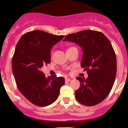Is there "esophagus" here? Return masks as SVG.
Returning <instances> with one entry per match:
<instances>
[{
    "label": "esophagus",
    "mask_w": 128,
    "mask_h": 128,
    "mask_svg": "<svg viewBox=\"0 0 128 128\" xmlns=\"http://www.w3.org/2000/svg\"><path fill=\"white\" fill-rule=\"evenodd\" d=\"M70 81V79H68V78H66V79H65V82H68Z\"/></svg>",
    "instance_id": "obj_1"
}]
</instances>
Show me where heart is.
<instances>
[{"label": "heart", "instance_id": "1", "mask_svg": "<svg viewBox=\"0 0 128 128\" xmlns=\"http://www.w3.org/2000/svg\"><path fill=\"white\" fill-rule=\"evenodd\" d=\"M70 48H71V47H70Z\"/></svg>", "mask_w": 128, "mask_h": 128}]
</instances>
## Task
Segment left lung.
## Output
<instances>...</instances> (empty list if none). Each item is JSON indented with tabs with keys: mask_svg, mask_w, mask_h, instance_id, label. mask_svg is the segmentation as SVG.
<instances>
[{
	"mask_svg": "<svg viewBox=\"0 0 128 128\" xmlns=\"http://www.w3.org/2000/svg\"><path fill=\"white\" fill-rule=\"evenodd\" d=\"M63 41L76 43L83 52L81 66L88 76L76 78L80 82L75 92L77 100L87 106L100 103L110 92L117 74L116 56L110 42L103 33L92 30L68 34Z\"/></svg>",
	"mask_w": 128,
	"mask_h": 128,
	"instance_id": "left-lung-1",
	"label": "left lung"
}]
</instances>
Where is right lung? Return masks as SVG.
I'll return each instance as SVG.
<instances>
[{"label":"right lung","instance_id":"obj_1","mask_svg":"<svg viewBox=\"0 0 128 128\" xmlns=\"http://www.w3.org/2000/svg\"><path fill=\"white\" fill-rule=\"evenodd\" d=\"M63 35H54L41 30L22 35L12 58V70L20 92L33 104L46 106L58 99L65 79L56 75L46 78L41 71L50 63V49Z\"/></svg>","mask_w":128,"mask_h":128}]
</instances>
